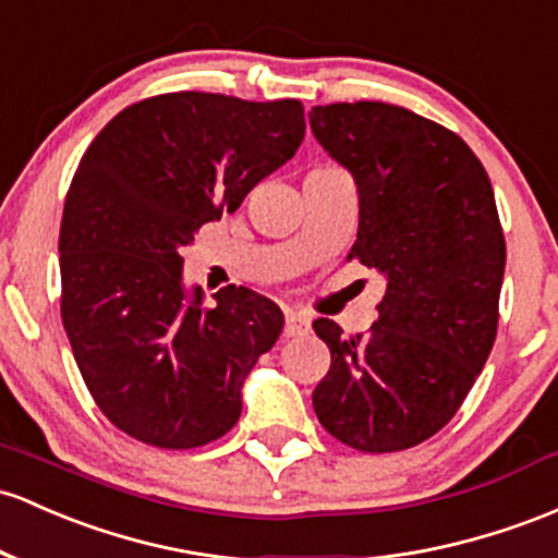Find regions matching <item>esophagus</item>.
Wrapping results in <instances>:
<instances>
[{
    "label": "esophagus",
    "mask_w": 558,
    "mask_h": 558,
    "mask_svg": "<svg viewBox=\"0 0 558 558\" xmlns=\"http://www.w3.org/2000/svg\"><path fill=\"white\" fill-rule=\"evenodd\" d=\"M310 330V320L307 315H302V312H293V310H286V328L283 333L293 339V336H302Z\"/></svg>",
    "instance_id": "34e87169"
}]
</instances>
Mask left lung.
Instances as JSON below:
<instances>
[{"mask_svg": "<svg viewBox=\"0 0 558 558\" xmlns=\"http://www.w3.org/2000/svg\"><path fill=\"white\" fill-rule=\"evenodd\" d=\"M310 126L357 185L347 259L387 278L368 333L312 323L330 349L312 405L349 448L408 450L458 413L498 333L506 241L493 185L456 132L408 108L315 106Z\"/></svg>", "mask_w": 558, "mask_h": 558, "instance_id": "obj_1", "label": "left lung"}]
</instances>
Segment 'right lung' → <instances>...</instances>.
<instances>
[{
	"instance_id": "right-lung-1",
	"label": "right lung",
	"mask_w": 558,
	"mask_h": 558,
	"mask_svg": "<svg viewBox=\"0 0 558 558\" xmlns=\"http://www.w3.org/2000/svg\"><path fill=\"white\" fill-rule=\"evenodd\" d=\"M299 100L169 92L124 108L78 161L60 222V315L102 415L140 442L190 450L241 418V389L283 330L246 286L182 283V248L299 150Z\"/></svg>"
}]
</instances>
